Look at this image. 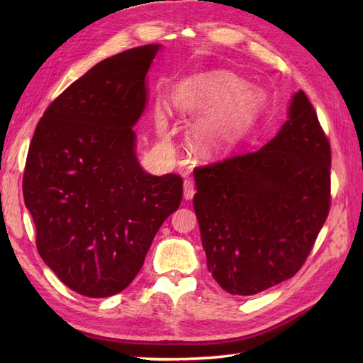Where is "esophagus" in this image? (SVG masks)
<instances>
[{"label":"esophagus","mask_w":363,"mask_h":363,"mask_svg":"<svg viewBox=\"0 0 363 363\" xmlns=\"http://www.w3.org/2000/svg\"><path fill=\"white\" fill-rule=\"evenodd\" d=\"M195 195V182L191 179L184 181V198L191 199Z\"/></svg>","instance_id":"esophagus-1"}]
</instances>
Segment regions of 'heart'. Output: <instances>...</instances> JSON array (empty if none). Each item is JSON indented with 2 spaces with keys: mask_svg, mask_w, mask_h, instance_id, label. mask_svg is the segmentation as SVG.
<instances>
[{
  "mask_svg": "<svg viewBox=\"0 0 363 363\" xmlns=\"http://www.w3.org/2000/svg\"><path fill=\"white\" fill-rule=\"evenodd\" d=\"M265 96L254 87L223 70L201 73L191 79L184 94L189 111L204 113L194 128V142L207 154L233 148L257 121Z\"/></svg>",
  "mask_w": 363,
  "mask_h": 363,
  "instance_id": "b5f03b06",
  "label": "heart"
}]
</instances>
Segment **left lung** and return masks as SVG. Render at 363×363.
I'll return each instance as SVG.
<instances>
[{"label": "left lung", "instance_id": "obj_1", "mask_svg": "<svg viewBox=\"0 0 363 363\" xmlns=\"http://www.w3.org/2000/svg\"><path fill=\"white\" fill-rule=\"evenodd\" d=\"M330 146L303 90L267 145L195 168L194 209L207 268L250 296L295 276L330 204Z\"/></svg>", "mask_w": 363, "mask_h": 363}]
</instances>
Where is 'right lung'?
Segmentation results:
<instances>
[{"instance_id": "right-lung-1", "label": "right lung", "mask_w": 363, "mask_h": 363, "mask_svg": "<svg viewBox=\"0 0 363 363\" xmlns=\"http://www.w3.org/2000/svg\"><path fill=\"white\" fill-rule=\"evenodd\" d=\"M159 50L138 46L90 68L50 104L29 146L23 196L38 254L84 296L125 290L181 204V177L146 173L135 154Z\"/></svg>"}]
</instances>
